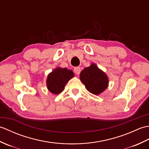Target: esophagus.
<instances>
[{
    "label": "esophagus",
    "mask_w": 149,
    "mask_h": 149,
    "mask_svg": "<svg viewBox=\"0 0 149 149\" xmlns=\"http://www.w3.org/2000/svg\"><path fill=\"white\" fill-rule=\"evenodd\" d=\"M74 72H75V74H76L77 75H79L81 73V68L79 66H76L74 68Z\"/></svg>",
    "instance_id": "obj_1"
}]
</instances>
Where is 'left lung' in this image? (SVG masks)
I'll list each match as a JSON object with an SVG mask.
<instances>
[{
    "label": "left lung",
    "mask_w": 149,
    "mask_h": 149,
    "mask_svg": "<svg viewBox=\"0 0 149 149\" xmlns=\"http://www.w3.org/2000/svg\"><path fill=\"white\" fill-rule=\"evenodd\" d=\"M80 79L86 89L94 95H99L106 90L108 85V78L95 65L84 68L80 74Z\"/></svg>",
    "instance_id": "1"
}]
</instances>
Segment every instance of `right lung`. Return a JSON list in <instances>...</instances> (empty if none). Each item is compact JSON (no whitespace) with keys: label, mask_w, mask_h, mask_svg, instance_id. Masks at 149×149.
I'll list each match as a JSON object with an SVG mask.
<instances>
[{"label":"right lung","mask_w":149,"mask_h":149,"mask_svg":"<svg viewBox=\"0 0 149 149\" xmlns=\"http://www.w3.org/2000/svg\"><path fill=\"white\" fill-rule=\"evenodd\" d=\"M74 73L67 68H57L49 74L47 86L50 92L59 94L64 90L67 82L74 77Z\"/></svg>","instance_id":"right-lung-1"}]
</instances>
